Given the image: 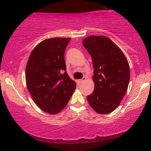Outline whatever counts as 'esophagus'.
I'll return each instance as SVG.
<instances>
[{"instance_id":"obj_1","label":"esophagus","mask_w":151,"mask_h":151,"mask_svg":"<svg viewBox=\"0 0 151 151\" xmlns=\"http://www.w3.org/2000/svg\"><path fill=\"white\" fill-rule=\"evenodd\" d=\"M86 80V78H82V79L77 80H76V81H77L78 83H79V84H81V83H82V82H84V80Z\"/></svg>"}]
</instances>
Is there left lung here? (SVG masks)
<instances>
[{
    "label": "left lung",
    "instance_id": "1",
    "mask_svg": "<svg viewBox=\"0 0 151 151\" xmlns=\"http://www.w3.org/2000/svg\"><path fill=\"white\" fill-rule=\"evenodd\" d=\"M82 45L91 56L94 73L93 92L86 96L90 106L100 114H108L117 109L130 80V69L122 51L111 39L91 36Z\"/></svg>",
    "mask_w": 151,
    "mask_h": 151
}]
</instances>
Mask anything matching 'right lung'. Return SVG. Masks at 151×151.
Masks as SVG:
<instances>
[{"label": "right lung", "instance_id": "obj_1", "mask_svg": "<svg viewBox=\"0 0 151 151\" xmlns=\"http://www.w3.org/2000/svg\"><path fill=\"white\" fill-rule=\"evenodd\" d=\"M70 38H52L33 49L26 66L27 89L37 106L49 114L66 106L76 88L67 73L65 51Z\"/></svg>", "mask_w": 151, "mask_h": 151}]
</instances>
